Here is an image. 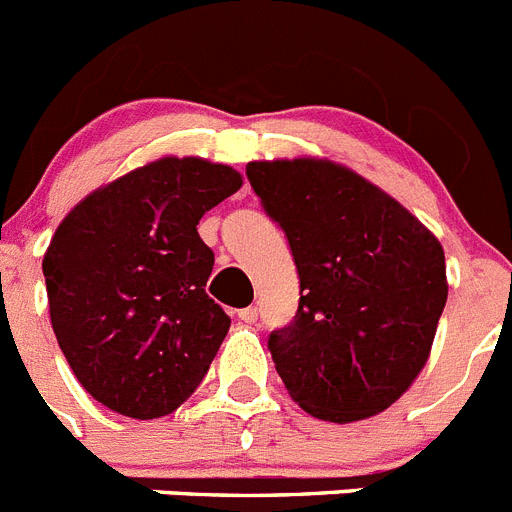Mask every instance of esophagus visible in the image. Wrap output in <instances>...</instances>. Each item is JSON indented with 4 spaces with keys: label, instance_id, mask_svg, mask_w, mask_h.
Instances as JSON below:
<instances>
[{
    "label": "esophagus",
    "instance_id": "1",
    "mask_svg": "<svg viewBox=\"0 0 512 512\" xmlns=\"http://www.w3.org/2000/svg\"><path fill=\"white\" fill-rule=\"evenodd\" d=\"M238 318L243 320V323H256V320H259V310H256V307H243V310H238Z\"/></svg>",
    "mask_w": 512,
    "mask_h": 512
}]
</instances>
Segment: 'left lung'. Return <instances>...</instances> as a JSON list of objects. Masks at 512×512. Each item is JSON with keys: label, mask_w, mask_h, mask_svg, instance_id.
Returning a JSON list of instances; mask_svg holds the SVG:
<instances>
[{"label": "left lung", "mask_w": 512, "mask_h": 512, "mask_svg": "<svg viewBox=\"0 0 512 512\" xmlns=\"http://www.w3.org/2000/svg\"><path fill=\"white\" fill-rule=\"evenodd\" d=\"M300 277L292 323L269 333L292 400L330 423L387 410L431 354L449 284L436 235L390 194L330 161H251Z\"/></svg>", "instance_id": "obj_1"}]
</instances>
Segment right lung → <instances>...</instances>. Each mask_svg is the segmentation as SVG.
Here are the masks:
<instances>
[{"label":"right lung","instance_id":"add662e5","mask_svg":"<svg viewBox=\"0 0 512 512\" xmlns=\"http://www.w3.org/2000/svg\"><path fill=\"white\" fill-rule=\"evenodd\" d=\"M241 174L202 158H158L97 189L45 251L53 333L81 387L128 418L174 413L205 379L230 328L210 300L215 253L202 215Z\"/></svg>","mask_w":512,"mask_h":512}]
</instances>
